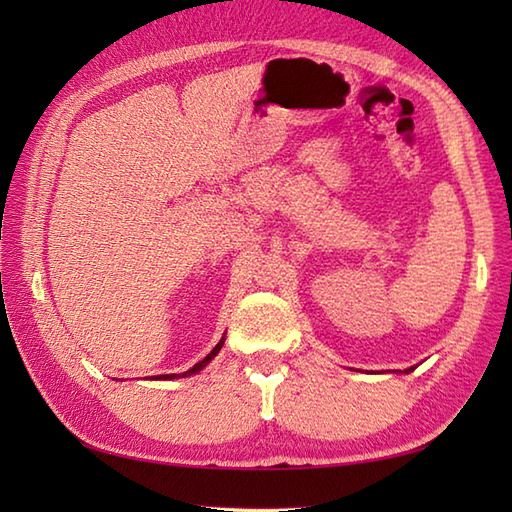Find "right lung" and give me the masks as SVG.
I'll return each mask as SVG.
<instances>
[{"instance_id": "1", "label": "right lung", "mask_w": 512, "mask_h": 512, "mask_svg": "<svg viewBox=\"0 0 512 512\" xmlns=\"http://www.w3.org/2000/svg\"><path fill=\"white\" fill-rule=\"evenodd\" d=\"M222 345H224V336H222V341L220 343H217L215 347H213V350H211V354H206L204 358H202V361L200 363H195L191 369H187V372H184L182 376H191V374H195V372H200V369L206 365V363H209L211 361V358L217 354V352H220L222 350ZM160 378H176V374H165V376H160Z\"/></svg>"}]
</instances>
